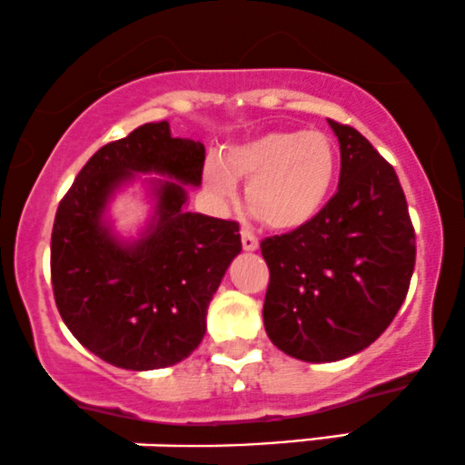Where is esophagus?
Listing matches in <instances>:
<instances>
[{
	"label": "esophagus",
	"instance_id": "1",
	"mask_svg": "<svg viewBox=\"0 0 465 465\" xmlns=\"http://www.w3.org/2000/svg\"><path fill=\"white\" fill-rule=\"evenodd\" d=\"M241 241H242V249H244V252H256V249H258V238L253 236V233L249 232V229H242Z\"/></svg>",
	"mask_w": 465,
	"mask_h": 465
}]
</instances>
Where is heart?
<instances>
[{"label":"heart","mask_w":465,"mask_h":465,"mask_svg":"<svg viewBox=\"0 0 465 465\" xmlns=\"http://www.w3.org/2000/svg\"><path fill=\"white\" fill-rule=\"evenodd\" d=\"M335 145L318 130H275L253 136L224 152L223 163L209 161L205 183L227 198L238 181H247V203L264 224L295 229L324 205L335 178Z\"/></svg>","instance_id":"b5f03b06"}]
</instances>
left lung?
<instances>
[{
    "label": "left lung",
    "instance_id": "obj_1",
    "mask_svg": "<svg viewBox=\"0 0 465 465\" xmlns=\"http://www.w3.org/2000/svg\"><path fill=\"white\" fill-rule=\"evenodd\" d=\"M340 183L293 232L264 238V329L302 361H338L380 338L404 302L415 269V229L395 170L355 127L331 121Z\"/></svg>",
    "mask_w": 465,
    "mask_h": 465
}]
</instances>
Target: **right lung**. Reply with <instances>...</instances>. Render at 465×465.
Masks as SVG:
<instances>
[{"mask_svg": "<svg viewBox=\"0 0 465 465\" xmlns=\"http://www.w3.org/2000/svg\"><path fill=\"white\" fill-rule=\"evenodd\" d=\"M205 147L174 139L170 124H145L96 150L61 198L50 241V275L70 333L112 366L152 371L185 360L205 335L209 300L241 253L236 221L185 212V185H201ZM134 171L159 183L157 223L121 245L100 216Z\"/></svg>", "mask_w": 465, "mask_h": 465, "instance_id": "right-lung-1", "label": "right lung"}]
</instances>
